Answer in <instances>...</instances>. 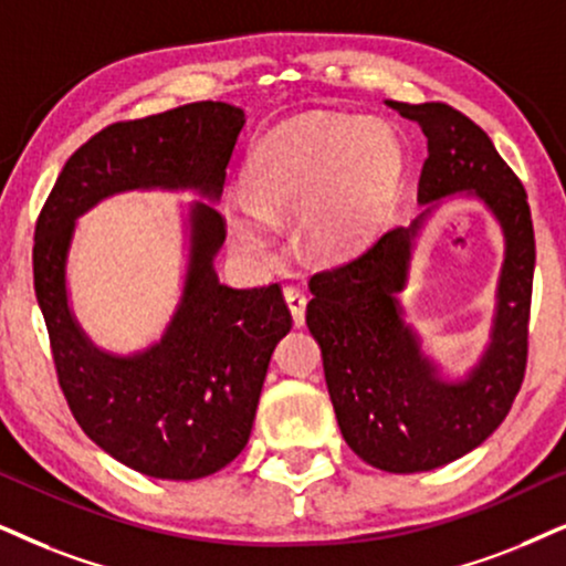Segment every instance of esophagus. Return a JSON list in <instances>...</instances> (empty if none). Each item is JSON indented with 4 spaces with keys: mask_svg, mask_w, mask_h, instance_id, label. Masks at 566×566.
<instances>
[{
    "mask_svg": "<svg viewBox=\"0 0 566 566\" xmlns=\"http://www.w3.org/2000/svg\"><path fill=\"white\" fill-rule=\"evenodd\" d=\"M284 300H287L295 326H303L305 324V305H307L305 292L300 287H284Z\"/></svg>",
    "mask_w": 566,
    "mask_h": 566,
    "instance_id": "obj_1",
    "label": "esophagus"
}]
</instances>
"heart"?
<instances>
[{
	"label": "heart",
	"mask_w": 566,
	"mask_h": 566,
	"mask_svg": "<svg viewBox=\"0 0 566 566\" xmlns=\"http://www.w3.org/2000/svg\"><path fill=\"white\" fill-rule=\"evenodd\" d=\"M402 146L384 125L307 114L271 130L248 156V198L224 203V224L248 255L274 248L276 219L297 217L300 250L342 259L374 232L402 180Z\"/></svg>",
	"instance_id": "b5f03b06"
}]
</instances>
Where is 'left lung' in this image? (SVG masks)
I'll return each mask as SVG.
<instances>
[{
  "label": "left lung",
  "mask_w": 566,
  "mask_h": 566,
  "mask_svg": "<svg viewBox=\"0 0 566 566\" xmlns=\"http://www.w3.org/2000/svg\"><path fill=\"white\" fill-rule=\"evenodd\" d=\"M428 138L418 200L426 211L342 266L311 276L305 324L321 345L336 423L349 449L386 473H423L473 452L512 410L527 366L535 234L527 192L489 135L449 104L386 102ZM481 197L500 219L507 253L492 345L462 382H443L401 321L411 240L436 199Z\"/></svg>",
  "instance_id": "1"
}]
</instances>
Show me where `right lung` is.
<instances>
[{"instance_id": "right-lung-1", "label": "right lung", "mask_w": 566, "mask_h": 566, "mask_svg": "<svg viewBox=\"0 0 566 566\" xmlns=\"http://www.w3.org/2000/svg\"><path fill=\"white\" fill-rule=\"evenodd\" d=\"M245 112L196 102L114 123L70 156L35 221L33 287L56 381L77 426L143 475L196 481L230 464L250 439L276 342L292 328L279 284H221L213 255L227 238L211 203L190 206V255L180 305L156 345L98 349L67 305L64 266L75 219L125 190H196L217 200Z\"/></svg>"}]
</instances>
